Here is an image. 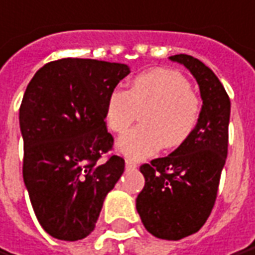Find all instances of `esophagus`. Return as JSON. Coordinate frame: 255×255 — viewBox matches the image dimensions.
<instances>
[{
  "label": "esophagus",
  "instance_id": "34e87169",
  "mask_svg": "<svg viewBox=\"0 0 255 255\" xmlns=\"http://www.w3.org/2000/svg\"><path fill=\"white\" fill-rule=\"evenodd\" d=\"M126 168H128V169H136V168H137V164H136L134 161L129 159V158H126Z\"/></svg>",
  "mask_w": 255,
  "mask_h": 255
}]
</instances>
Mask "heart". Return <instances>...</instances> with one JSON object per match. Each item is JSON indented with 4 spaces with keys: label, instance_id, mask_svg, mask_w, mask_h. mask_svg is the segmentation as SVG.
Instances as JSON below:
<instances>
[{
    "label": "heart",
    "instance_id": "1",
    "mask_svg": "<svg viewBox=\"0 0 255 255\" xmlns=\"http://www.w3.org/2000/svg\"><path fill=\"white\" fill-rule=\"evenodd\" d=\"M141 112V126L118 140L117 147L131 159L152 155L162 145L175 148L194 131L201 101L178 72L151 69L131 80L129 90L115 89L105 104V124L115 133H125Z\"/></svg>",
    "mask_w": 255,
    "mask_h": 255
}]
</instances>
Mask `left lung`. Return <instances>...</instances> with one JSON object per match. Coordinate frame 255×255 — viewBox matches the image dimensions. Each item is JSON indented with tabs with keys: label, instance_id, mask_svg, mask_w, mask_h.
<instances>
[{
	"label": "left lung",
	"instance_id": "obj_1",
	"mask_svg": "<svg viewBox=\"0 0 255 255\" xmlns=\"http://www.w3.org/2000/svg\"><path fill=\"white\" fill-rule=\"evenodd\" d=\"M169 59L186 66L197 80L201 114L183 144L140 166L145 183L136 208L152 236L180 240L201 229L215 204L228 155L231 100L215 73L197 58L179 54Z\"/></svg>",
	"mask_w": 255,
	"mask_h": 255
}]
</instances>
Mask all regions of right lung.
<instances>
[{
	"instance_id": "1",
	"label": "right lung",
	"mask_w": 255,
	"mask_h": 255,
	"mask_svg": "<svg viewBox=\"0 0 255 255\" xmlns=\"http://www.w3.org/2000/svg\"><path fill=\"white\" fill-rule=\"evenodd\" d=\"M129 73L125 64L64 58L44 65L27 84L19 110L23 180L38 222L52 238L89 236L124 173V158H100L114 145L107 98Z\"/></svg>"
}]
</instances>
